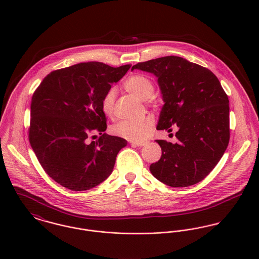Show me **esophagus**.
I'll return each mask as SVG.
<instances>
[{
    "mask_svg": "<svg viewBox=\"0 0 259 259\" xmlns=\"http://www.w3.org/2000/svg\"><path fill=\"white\" fill-rule=\"evenodd\" d=\"M130 143H131V145L134 146V147H143V146L146 145L145 142H130Z\"/></svg>",
    "mask_w": 259,
    "mask_h": 259,
    "instance_id": "1",
    "label": "esophagus"
}]
</instances>
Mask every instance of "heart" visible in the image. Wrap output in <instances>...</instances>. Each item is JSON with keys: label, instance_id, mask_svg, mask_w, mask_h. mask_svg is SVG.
I'll return each mask as SVG.
<instances>
[{"label": "heart", "instance_id": "obj_1", "mask_svg": "<svg viewBox=\"0 0 259 259\" xmlns=\"http://www.w3.org/2000/svg\"><path fill=\"white\" fill-rule=\"evenodd\" d=\"M125 90L142 101L149 99L154 91L152 80L145 74H134L124 81ZM115 91L110 89L102 100V110L104 113L112 117ZM153 127V119L146 117L137 120H120L111 126V133L117 137L133 142H141L148 138Z\"/></svg>", "mask_w": 259, "mask_h": 259}]
</instances>
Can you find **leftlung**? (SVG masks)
Returning <instances> with one entry per match:
<instances>
[{
	"label": "left lung",
	"mask_w": 259,
	"mask_h": 259,
	"mask_svg": "<svg viewBox=\"0 0 259 259\" xmlns=\"http://www.w3.org/2000/svg\"><path fill=\"white\" fill-rule=\"evenodd\" d=\"M154 74L164 105L156 130L172 131L178 143L157 140L161 148L151 175L171 187L201 182L219 163L229 143V101L211 71L181 57L168 56L132 68Z\"/></svg>",
	"instance_id": "left-lung-1"
}]
</instances>
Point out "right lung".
Segmentation results:
<instances>
[{"label": "right lung", "instance_id": "1", "mask_svg": "<svg viewBox=\"0 0 259 259\" xmlns=\"http://www.w3.org/2000/svg\"><path fill=\"white\" fill-rule=\"evenodd\" d=\"M130 68L79 63L50 73L35 91L29 141L44 170L59 185L88 190L111 176L127 142L105 133L102 100ZM95 133L100 137L91 142Z\"/></svg>", "mask_w": 259, "mask_h": 259}]
</instances>
